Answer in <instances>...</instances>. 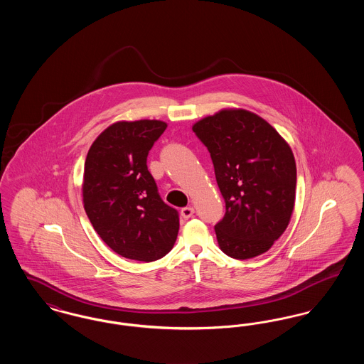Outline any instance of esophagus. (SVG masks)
Listing matches in <instances>:
<instances>
[{
	"mask_svg": "<svg viewBox=\"0 0 364 364\" xmlns=\"http://www.w3.org/2000/svg\"><path fill=\"white\" fill-rule=\"evenodd\" d=\"M193 213H195V210H193V208H191V206L183 208H181V211H180L181 217H183L184 220H188V218H191V217L193 215Z\"/></svg>",
	"mask_w": 364,
	"mask_h": 364,
	"instance_id": "esophagus-1",
	"label": "esophagus"
}]
</instances>
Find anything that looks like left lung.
<instances>
[{
	"label": "left lung",
	"instance_id": "8db88e82",
	"mask_svg": "<svg viewBox=\"0 0 364 364\" xmlns=\"http://www.w3.org/2000/svg\"><path fill=\"white\" fill-rule=\"evenodd\" d=\"M208 147L226 213L215 225L228 257L264 254L289 225L296 196L292 149L258 114L221 109L192 125Z\"/></svg>",
	"mask_w": 364,
	"mask_h": 364
}]
</instances>
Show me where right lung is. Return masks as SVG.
Segmentation results:
<instances>
[{
    "label": "right lung",
    "instance_id": "right-lung-1",
    "mask_svg": "<svg viewBox=\"0 0 364 364\" xmlns=\"http://www.w3.org/2000/svg\"><path fill=\"white\" fill-rule=\"evenodd\" d=\"M161 120L117 122L87 153L83 205L95 232L127 259L165 257L178 233V214L164 203L147 169V156L166 129Z\"/></svg>",
    "mask_w": 364,
    "mask_h": 364
}]
</instances>
